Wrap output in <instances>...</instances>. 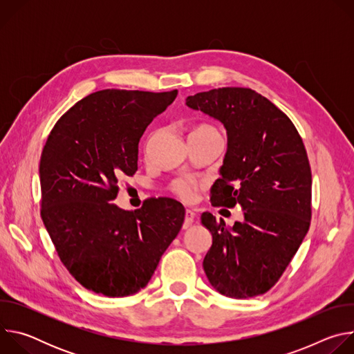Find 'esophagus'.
<instances>
[{
    "mask_svg": "<svg viewBox=\"0 0 354 354\" xmlns=\"http://www.w3.org/2000/svg\"><path fill=\"white\" fill-rule=\"evenodd\" d=\"M194 217H196V213L193 212V210H186L185 212V223H183V230H187L192 224H193V221H194Z\"/></svg>",
    "mask_w": 354,
    "mask_h": 354,
    "instance_id": "esophagus-1",
    "label": "esophagus"
}]
</instances>
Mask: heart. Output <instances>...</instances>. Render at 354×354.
<instances>
[{
	"mask_svg": "<svg viewBox=\"0 0 354 354\" xmlns=\"http://www.w3.org/2000/svg\"><path fill=\"white\" fill-rule=\"evenodd\" d=\"M209 129H213L210 126H200L197 127L196 130H209ZM201 186L200 180L196 179V178H192V176H187V178H179L176 179L174 183H172V190L185 201H192L196 196V192L197 189Z\"/></svg>",
	"mask_w": 354,
	"mask_h": 354,
	"instance_id": "1",
	"label": "heart"
}]
</instances>
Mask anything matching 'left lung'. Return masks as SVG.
<instances>
[{
    "instance_id": "8db88e82",
    "label": "left lung",
    "mask_w": 354,
    "mask_h": 354,
    "mask_svg": "<svg viewBox=\"0 0 354 354\" xmlns=\"http://www.w3.org/2000/svg\"><path fill=\"white\" fill-rule=\"evenodd\" d=\"M186 105L221 122L228 147L212 186L214 206L243 210L227 227L201 214L213 236L203 269L223 295L249 298L280 279L311 223V167L292 122L269 99L249 88L227 86L186 97Z\"/></svg>"
}]
</instances>
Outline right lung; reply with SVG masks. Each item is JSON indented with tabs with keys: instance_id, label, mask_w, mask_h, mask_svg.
<instances>
[{
	"instance_id": "1",
	"label": "right lung",
	"mask_w": 354,
	"mask_h": 354,
	"mask_svg": "<svg viewBox=\"0 0 354 354\" xmlns=\"http://www.w3.org/2000/svg\"><path fill=\"white\" fill-rule=\"evenodd\" d=\"M178 95L104 89L67 111L50 131L39 165L43 224L60 261L85 288L108 297L138 292L179 234L185 207L169 197L119 209L122 176L137 171L147 126Z\"/></svg>"
}]
</instances>
